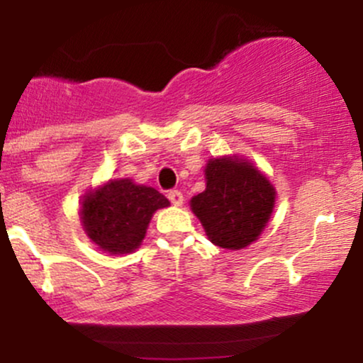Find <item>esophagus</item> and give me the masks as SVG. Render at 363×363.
<instances>
[{"mask_svg": "<svg viewBox=\"0 0 363 363\" xmlns=\"http://www.w3.org/2000/svg\"><path fill=\"white\" fill-rule=\"evenodd\" d=\"M169 199H170V203H172L174 206H181L182 203H184V196H182V193L181 191H177V189H172V191H169Z\"/></svg>", "mask_w": 363, "mask_h": 363, "instance_id": "34e87169", "label": "esophagus"}]
</instances>
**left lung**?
Instances as JSON below:
<instances>
[{"mask_svg":"<svg viewBox=\"0 0 363 363\" xmlns=\"http://www.w3.org/2000/svg\"><path fill=\"white\" fill-rule=\"evenodd\" d=\"M206 189L191 208L208 239L223 249H244L259 237L274 205V189L257 169L239 158H215L205 169Z\"/></svg>","mask_w":363,"mask_h":363,"instance_id":"8db88e82","label":"left lung"}]
</instances>
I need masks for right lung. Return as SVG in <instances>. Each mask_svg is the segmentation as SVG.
<instances>
[{
  "label": "right lung",
  "mask_w": 363,
  "mask_h": 363,
  "mask_svg": "<svg viewBox=\"0 0 363 363\" xmlns=\"http://www.w3.org/2000/svg\"><path fill=\"white\" fill-rule=\"evenodd\" d=\"M82 205L86 235L104 251L124 254L138 247L152 215L169 206V199L153 187L119 179L86 194Z\"/></svg>",
  "instance_id": "1"
}]
</instances>
